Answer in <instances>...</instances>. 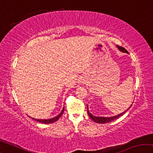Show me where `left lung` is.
Returning a JSON list of instances; mask_svg holds the SVG:
<instances>
[{
  "label": "left lung",
  "instance_id": "1",
  "mask_svg": "<svg viewBox=\"0 0 153 153\" xmlns=\"http://www.w3.org/2000/svg\"><path fill=\"white\" fill-rule=\"evenodd\" d=\"M117 46L121 51L123 52V53H128V51H127L123 47H121V46ZM130 107H131V106H130ZM130 107H129V108ZM129 108H128V109H127L125 111V112H123V113H121V114H119V115H117L113 116V117H96V116L92 115V114L89 112L88 108V106H87V111H88V115H89L90 118L91 119V120L93 121H94V122L98 123H108V122H111V121H112L115 120H117V118H119L120 117V116L122 115L123 114L125 113L126 111L129 109Z\"/></svg>",
  "mask_w": 153,
  "mask_h": 153
}]
</instances>
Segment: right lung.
I'll return each instance as SVG.
<instances>
[{
	"mask_svg": "<svg viewBox=\"0 0 153 153\" xmlns=\"http://www.w3.org/2000/svg\"><path fill=\"white\" fill-rule=\"evenodd\" d=\"M63 111H64V107H63V110H62V111L60 113V114H59V115H58L57 116H56L55 117H53V118H51V119H48V120H37V119H33V118H32V119H33V120H34L37 121H39V122L42 123H45V124L52 123L55 122L56 121H57L59 120V117H60L62 115V114L63 113Z\"/></svg>",
	"mask_w": 153,
	"mask_h": 153,
	"instance_id": "add662e5",
	"label": "right lung"
}]
</instances>
